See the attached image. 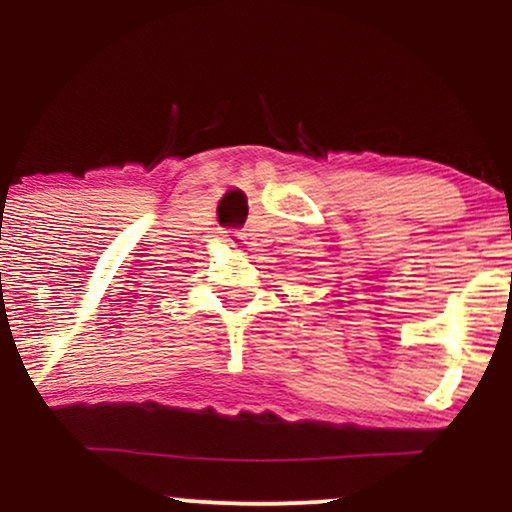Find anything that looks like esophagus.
<instances>
[{"instance_id":"1","label":"esophagus","mask_w":512,"mask_h":512,"mask_svg":"<svg viewBox=\"0 0 512 512\" xmlns=\"http://www.w3.org/2000/svg\"><path fill=\"white\" fill-rule=\"evenodd\" d=\"M228 242H230V240H228Z\"/></svg>"}]
</instances>
